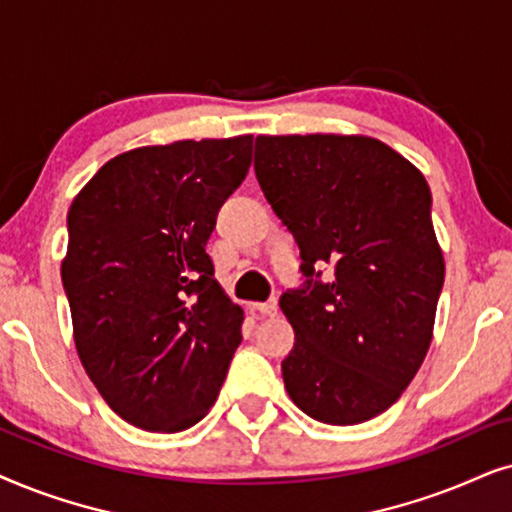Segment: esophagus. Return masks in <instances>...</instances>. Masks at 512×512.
<instances>
[{
  "instance_id": "34e87169",
  "label": "esophagus",
  "mask_w": 512,
  "mask_h": 512,
  "mask_svg": "<svg viewBox=\"0 0 512 512\" xmlns=\"http://www.w3.org/2000/svg\"><path fill=\"white\" fill-rule=\"evenodd\" d=\"M252 309L260 311L262 316H276L278 302H276V299H269V302H257V304H252Z\"/></svg>"
}]
</instances>
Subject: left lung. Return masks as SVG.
I'll return each instance as SVG.
<instances>
[{
	"label": "left lung",
	"instance_id": "left-lung-1",
	"mask_svg": "<svg viewBox=\"0 0 512 512\" xmlns=\"http://www.w3.org/2000/svg\"><path fill=\"white\" fill-rule=\"evenodd\" d=\"M255 175L306 276L281 297L295 330L285 391L311 419L363 424L410 386L433 339L445 260L426 177L384 142L335 133L257 135Z\"/></svg>",
	"mask_w": 512,
	"mask_h": 512
}]
</instances>
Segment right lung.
I'll list each match as a JSON object with an SVG mask.
<instances>
[{"mask_svg":"<svg viewBox=\"0 0 512 512\" xmlns=\"http://www.w3.org/2000/svg\"><path fill=\"white\" fill-rule=\"evenodd\" d=\"M252 135L138 147L72 201L60 267L81 365L128 424L177 433L220 395L243 309L206 243L243 182Z\"/></svg>","mask_w":512,"mask_h":512,"instance_id":"add662e5","label":"right lung"}]
</instances>
